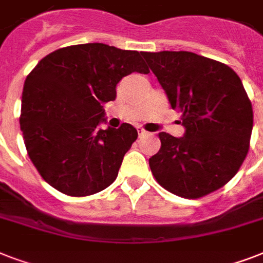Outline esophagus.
Instances as JSON below:
<instances>
[{
    "label": "esophagus",
    "mask_w": 263,
    "mask_h": 263,
    "mask_svg": "<svg viewBox=\"0 0 263 263\" xmlns=\"http://www.w3.org/2000/svg\"><path fill=\"white\" fill-rule=\"evenodd\" d=\"M138 132H139V136L140 138H143V136H146L148 134L147 131H144L143 128H138Z\"/></svg>",
    "instance_id": "34e87169"
}]
</instances>
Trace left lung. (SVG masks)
<instances>
[{
	"label": "left lung",
	"mask_w": 263,
	"mask_h": 263,
	"mask_svg": "<svg viewBox=\"0 0 263 263\" xmlns=\"http://www.w3.org/2000/svg\"><path fill=\"white\" fill-rule=\"evenodd\" d=\"M142 54L185 128L183 138L158 134L160 152L148 160L157 183L187 199L224 187L246 160L253 131V106L240 78L191 51Z\"/></svg>",
	"instance_id": "obj_1"
}]
</instances>
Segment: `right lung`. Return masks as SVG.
Listing matches in <instances>:
<instances>
[{"label": "right lung", "mask_w": 263, "mask_h": 263, "mask_svg": "<svg viewBox=\"0 0 263 263\" xmlns=\"http://www.w3.org/2000/svg\"><path fill=\"white\" fill-rule=\"evenodd\" d=\"M140 54L103 43L73 45L43 57L28 73L20 129L30 160L57 191L87 196L116 180L138 131L127 123L117 129L98 125L120 80L150 72Z\"/></svg>", "instance_id": "right-lung-1"}]
</instances>
